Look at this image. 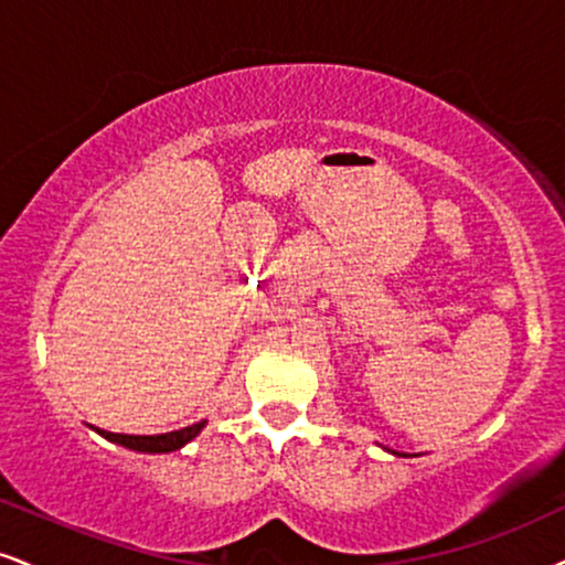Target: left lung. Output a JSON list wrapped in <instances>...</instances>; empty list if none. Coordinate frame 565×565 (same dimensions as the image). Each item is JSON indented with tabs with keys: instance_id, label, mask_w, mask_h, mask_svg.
<instances>
[{
	"instance_id": "obj_1",
	"label": "left lung",
	"mask_w": 565,
	"mask_h": 565,
	"mask_svg": "<svg viewBox=\"0 0 565 565\" xmlns=\"http://www.w3.org/2000/svg\"><path fill=\"white\" fill-rule=\"evenodd\" d=\"M393 452H395V450H393ZM395 456H398V452H395Z\"/></svg>"
}]
</instances>
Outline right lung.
<instances>
[{
    "mask_svg": "<svg viewBox=\"0 0 565 565\" xmlns=\"http://www.w3.org/2000/svg\"><path fill=\"white\" fill-rule=\"evenodd\" d=\"M204 424L206 422H199V424H191V427L164 431V435H120V431H104V429H96V431H99L102 437H107V440L125 445V448L138 450V452H172L183 448L185 443H191L193 437L204 429Z\"/></svg>",
    "mask_w": 565,
    "mask_h": 565,
    "instance_id": "obj_1",
    "label": "right lung"
}]
</instances>
